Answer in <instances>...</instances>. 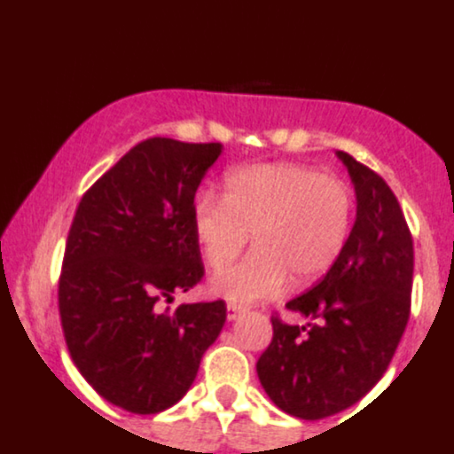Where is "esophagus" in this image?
Listing matches in <instances>:
<instances>
[{"label":"esophagus","mask_w":454,"mask_h":454,"mask_svg":"<svg viewBox=\"0 0 454 454\" xmlns=\"http://www.w3.org/2000/svg\"><path fill=\"white\" fill-rule=\"evenodd\" d=\"M243 313H246V309L239 307V304H228V307H226V317L231 319V322H232V319L241 317Z\"/></svg>","instance_id":"34e87169"}]
</instances>
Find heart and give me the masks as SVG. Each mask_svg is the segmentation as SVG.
<instances>
[{
  "label": "heart",
  "instance_id": "obj_1",
  "mask_svg": "<svg viewBox=\"0 0 454 454\" xmlns=\"http://www.w3.org/2000/svg\"><path fill=\"white\" fill-rule=\"evenodd\" d=\"M193 232L213 270L246 247L241 263L213 276L211 291L231 302H256L322 278L350 239L355 191L309 165L265 163L232 169L226 195L200 191L191 204Z\"/></svg>",
  "mask_w": 454,
  "mask_h": 454
}]
</instances>
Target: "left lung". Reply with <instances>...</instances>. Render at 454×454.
<instances>
[{
  "mask_svg": "<svg viewBox=\"0 0 454 454\" xmlns=\"http://www.w3.org/2000/svg\"><path fill=\"white\" fill-rule=\"evenodd\" d=\"M356 193V219L337 263L289 300L304 326L271 317L256 361L265 394L285 413L322 419L352 407L387 370L409 322L413 239L394 191L376 171L337 152Z\"/></svg>",
  "mask_w": 454,
  "mask_h": 454,
  "instance_id": "1",
  "label": "left lung"
}]
</instances>
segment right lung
<instances>
[{
	"label": "right lung",
	"mask_w": 454,
	"mask_h": 454,
	"mask_svg": "<svg viewBox=\"0 0 454 454\" xmlns=\"http://www.w3.org/2000/svg\"><path fill=\"white\" fill-rule=\"evenodd\" d=\"M222 143L152 137L82 195L59 283L65 341L80 374L130 413H159L187 394L226 302H165L202 280L191 204Z\"/></svg>",
	"instance_id": "1"
}]
</instances>
